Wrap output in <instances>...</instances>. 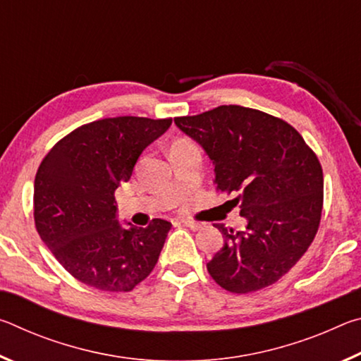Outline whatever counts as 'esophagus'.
Listing matches in <instances>:
<instances>
[{
  "label": "esophagus",
  "instance_id": "esophagus-1",
  "mask_svg": "<svg viewBox=\"0 0 361 361\" xmlns=\"http://www.w3.org/2000/svg\"><path fill=\"white\" fill-rule=\"evenodd\" d=\"M181 223L185 224V226H188V228H189V229H192V231H199V229H202V228H204V223L191 221V219H183Z\"/></svg>",
  "mask_w": 361,
  "mask_h": 361
}]
</instances>
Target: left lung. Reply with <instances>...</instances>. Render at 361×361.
<instances>
[{
  "label": "left lung",
  "mask_w": 361,
  "mask_h": 361,
  "mask_svg": "<svg viewBox=\"0 0 361 361\" xmlns=\"http://www.w3.org/2000/svg\"><path fill=\"white\" fill-rule=\"evenodd\" d=\"M215 166L216 189L235 194L243 231L215 224L224 245L207 262L212 279L231 293L276 283L307 252L319 231L323 172L315 152L288 122L259 109L221 105L175 118Z\"/></svg>",
  "instance_id": "1"
}]
</instances>
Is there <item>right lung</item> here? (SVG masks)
I'll return each mask as SVG.
<instances>
[{
	"label": "right lung",
	"instance_id": "right-lung-1",
	"mask_svg": "<svg viewBox=\"0 0 361 361\" xmlns=\"http://www.w3.org/2000/svg\"><path fill=\"white\" fill-rule=\"evenodd\" d=\"M172 119L119 116L89 122L42 159L35 178V226L73 277L103 291H130L149 276L172 224L148 228L116 218L114 191L130 180L146 146Z\"/></svg>",
	"mask_w": 361,
	"mask_h": 361
}]
</instances>
